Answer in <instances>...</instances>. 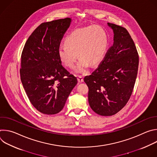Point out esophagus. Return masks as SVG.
I'll use <instances>...</instances> for the list:
<instances>
[{
  "instance_id": "1",
  "label": "esophagus",
  "mask_w": 157,
  "mask_h": 157,
  "mask_svg": "<svg viewBox=\"0 0 157 157\" xmlns=\"http://www.w3.org/2000/svg\"><path fill=\"white\" fill-rule=\"evenodd\" d=\"M78 81L79 82H82L84 81V79L82 76H78Z\"/></svg>"
}]
</instances>
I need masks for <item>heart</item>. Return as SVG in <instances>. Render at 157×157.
<instances>
[{"label":"heart","mask_w":157,"mask_h":157,"mask_svg":"<svg viewBox=\"0 0 157 157\" xmlns=\"http://www.w3.org/2000/svg\"><path fill=\"white\" fill-rule=\"evenodd\" d=\"M108 35L100 26H89L73 30L64 40V46L59 47L58 54L66 67H75L77 54L80 58L77 72L86 71L90 64L95 66L103 59L108 46Z\"/></svg>","instance_id":"b5f03b06"}]
</instances>
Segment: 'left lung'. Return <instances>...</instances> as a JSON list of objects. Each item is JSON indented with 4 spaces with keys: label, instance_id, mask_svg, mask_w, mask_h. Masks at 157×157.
<instances>
[{
    "label": "left lung",
    "instance_id": "obj_1",
    "mask_svg": "<svg viewBox=\"0 0 157 157\" xmlns=\"http://www.w3.org/2000/svg\"><path fill=\"white\" fill-rule=\"evenodd\" d=\"M113 30L114 43L97 69L84 81L88 86V101L99 115L110 116L128 101L138 73L139 54L126 29L108 23Z\"/></svg>",
    "mask_w": 157,
    "mask_h": 157
}]
</instances>
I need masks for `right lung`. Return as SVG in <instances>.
<instances>
[{
	"label": "right lung",
	"mask_w": 157,
	"mask_h": 157,
	"mask_svg": "<svg viewBox=\"0 0 157 157\" xmlns=\"http://www.w3.org/2000/svg\"><path fill=\"white\" fill-rule=\"evenodd\" d=\"M71 21L65 18L41 24L21 53V81L32 104L44 114L59 113L78 82L76 77L62 66L58 54Z\"/></svg>",
	"instance_id": "obj_1"
}]
</instances>
